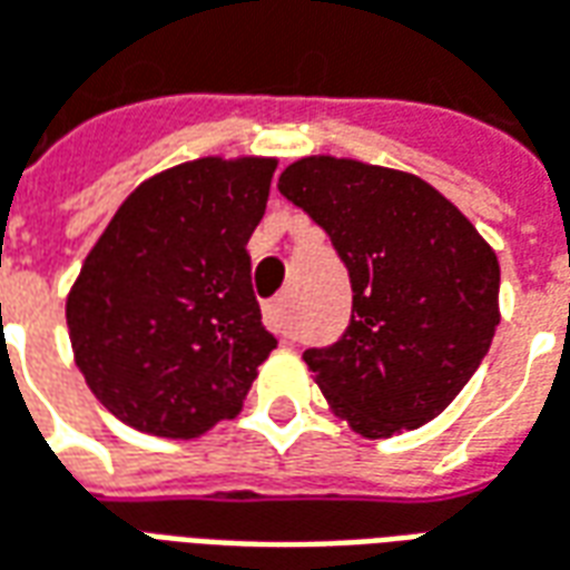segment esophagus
<instances>
[{
	"instance_id": "esophagus-1",
	"label": "esophagus",
	"mask_w": 570,
	"mask_h": 570,
	"mask_svg": "<svg viewBox=\"0 0 570 570\" xmlns=\"http://www.w3.org/2000/svg\"><path fill=\"white\" fill-rule=\"evenodd\" d=\"M264 322L266 328L276 331L282 337H292V322H288V301L285 297H278L273 304L264 306Z\"/></svg>"
}]
</instances>
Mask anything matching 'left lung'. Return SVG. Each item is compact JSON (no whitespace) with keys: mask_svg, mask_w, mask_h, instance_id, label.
I'll use <instances>...</instances> for the list:
<instances>
[{"mask_svg":"<svg viewBox=\"0 0 570 570\" xmlns=\"http://www.w3.org/2000/svg\"><path fill=\"white\" fill-rule=\"evenodd\" d=\"M278 193L328 233L353 285L341 341L304 353L334 414L365 439L439 417L500 322L491 245L439 189L381 165L306 156Z\"/></svg>","mask_w":570,"mask_h":570,"instance_id":"8db88e82","label":"left lung"}]
</instances>
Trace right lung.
<instances>
[{
    "label": "right lung",
    "instance_id": "add662e5",
    "mask_svg": "<svg viewBox=\"0 0 570 570\" xmlns=\"http://www.w3.org/2000/svg\"><path fill=\"white\" fill-rule=\"evenodd\" d=\"M276 159H196L119 205L67 297L76 365L140 433L196 439L236 417L276 350L252 288L248 239Z\"/></svg>",
    "mask_w": 570,
    "mask_h": 570
}]
</instances>
